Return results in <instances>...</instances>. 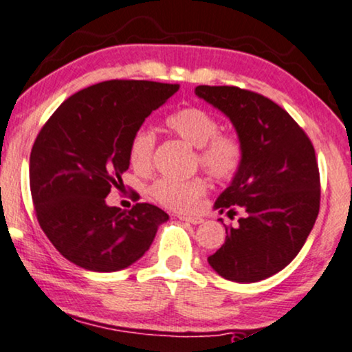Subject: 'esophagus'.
I'll list each match as a JSON object with an SVG mask.
<instances>
[{
	"instance_id": "34e87169",
	"label": "esophagus",
	"mask_w": 352,
	"mask_h": 352,
	"mask_svg": "<svg viewBox=\"0 0 352 352\" xmlns=\"http://www.w3.org/2000/svg\"><path fill=\"white\" fill-rule=\"evenodd\" d=\"M180 221L184 223H188V224H200L203 223V218L200 217H179Z\"/></svg>"
}]
</instances>
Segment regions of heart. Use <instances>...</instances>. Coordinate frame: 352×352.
Wrapping results in <instances>:
<instances>
[{
	"label": "heart",
	"mask_w": 352,
	"mask_h": 352,
	"mask_svg": "<svg viewBox=\"0 0 352 352\" xmlns=\"http://www.w3.org/2000/svg\"><path fill=\"white\" fill-rule=\"evenodd\" d=\"M177 138L197 149V162L208 175L228 182L238 175L244 162V144L236 134L219 133V122L203 108L188 107L170 114L165 121ZM155 134L149 128H139L129 141L128 157L134 170L147 172L152 167ZM152 197L160 205L175 211L193 210L206 193V182L201 177L177 180L159 179L151 188Z\"/></svg>",
	"instance_id": "b5f03b06"
}]
</instances>
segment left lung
Here are the masks:
<instances>
[{
    "label": "left lung",
    "instance_id": "1",
    "mask_svg": "<svg viewBox=\"0 0 352 352\" xmlns=\"http://www.w3.org/2000/svg\"><path fill=\"white\" fill-rule=\"evenodd\" d=\"M195 95L226 114L244 144L243 167L214 201L230 218L243 214L208 264L231 282L264 280L295 259L318 217L315 149L294 118L259 93L200 85Z\"/></svg>",
    "mask_w": 352,
    "mask_h": 352
}]
</instances>
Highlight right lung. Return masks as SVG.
I'll return each mask as SVG.
<instances>
[{
	"instance_id": "obj_1",
	"label": "right lung",
	"mask_w": 352,
	"mask_h": 352,
	"mask_svg": "<svg viewBox=\"0 0 352 352\" xmlns=\"http://www.w3.org/2000/svg\"><path fill=\"white\" fill-rule=\"evenodd\" d=\"M179 85L109 80L75 93L37 134L29 184L37 221L65 259L93 272L129 267L168 214L149 203L129 211L104 198L122 185L129 141Z\"/></svg>"
}]
</instances>
